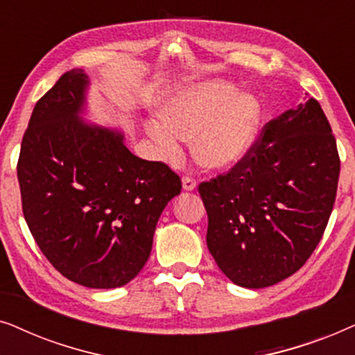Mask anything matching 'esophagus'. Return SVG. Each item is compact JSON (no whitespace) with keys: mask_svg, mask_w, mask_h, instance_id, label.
Returning <instances> with one entry per match:
<instances>
[{"mask_svg":"<svg viewBox=\"0 0 355 355\" xmlns=\"http://www.w3.org/2000/svg\"><path fill=\"white\" fill-rule=\"evenodd\" d=\"M182 187H184V191H187V192L196 191V187H197L196 179H192V178H189V176L182 178Z\"/></svg>","mask_w":355,"mask_h":355,"instance_id":"1","label":"esophagus"}]
</instances>
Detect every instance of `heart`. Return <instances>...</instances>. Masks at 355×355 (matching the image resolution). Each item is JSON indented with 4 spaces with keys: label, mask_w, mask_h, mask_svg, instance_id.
I'll list each match as a JSON object with an SVG mask.
<instances>
[{
    "label": "heart",
    "mask_w": 355,
    "mask_h": 355,
    "mask_svg": "<svg viewBox=\"0 0 355 355\" xmlns=\"http://www.w3.org/2000/svg\"><path fill=\"white\" fill-rule=\"evenodd\" d=\"M159 123H147V134L159 157L178 162L182 140L193 139L196 162L208 171H225L241 163L259 135L261 108L247 92L225 80H208L179 90L164 100Z\"/></svg>",
    "instance_id": "heart-1"
}]
</instances>
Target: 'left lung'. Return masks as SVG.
Instances as JSON below:
<instances>
[{
	"label": "left lung",
	"instance_id": "8db88e82",
	"mask_svg": "<svg viewBox=\"0 0 355 355\" xmlns=\"http://www.w3.org/2000/svg\"><path fill=\"white\" fill-rule=\"evenodd\" d=\"M336 139L315 98L265 125L231 171L198 186L207 245L242 288H268L294 275L322 239L336 198Z\"/></svg>",
	"mask_w": 355,
	"mask_h": 355
}]
</instances>
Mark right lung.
Instances as JSON below:
<instances>
[{"mask_svg":"<svg viewBox=\"0 0 355 355\" xmlns=\"http://www.w3.org/2000/svg\"><path fill=\"white\" fill-rule=\"evenodd\" d=\"M89 77L72 69L37 101L17 163L22 211L48 261L94 289L128 284L152 252L181 179L135 157L119 130L87 124Z\"/></svg>","mask_w":355,"mask_h":355,"instance_id":"add662e5","label":"right lung"}]
</instances>
